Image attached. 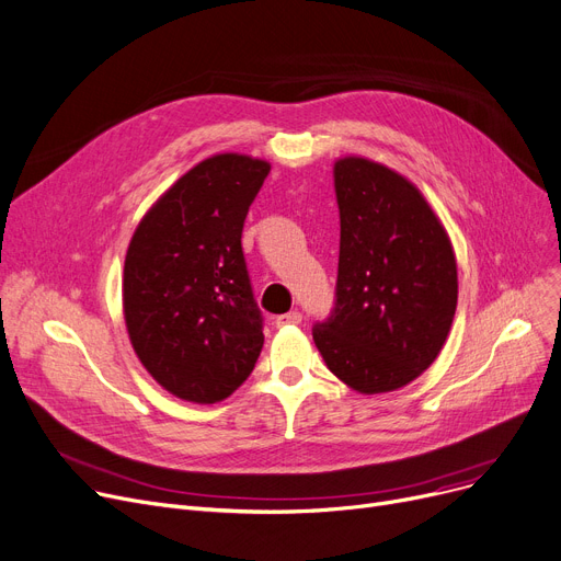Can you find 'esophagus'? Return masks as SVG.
<instances>
[{"mask_svg": "<svg viewBox=\"0 0 561 561\" xmlns=\"http://www.w3.org/2000/svg\"><path fill=\"white\" fill-rule=\"evenodd\" d=\"M304 314L299 310H289L285 314H278L274 317V327H291V324H301Z\"/></svg>", "mask_w": 561, "mask_h": 561, "instance_id": "esophagus-1", "label": "esophagus"}]
</instances>
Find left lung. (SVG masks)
Here are the masks:
<instances>
[{
	"mask_svg": "<svg viewBox=\"0 0 561 561\" xmlns=\"http://www.w3.org/2000/svg\"><path fill=\"white\" fill-rule=\"evenodd\" d=\"M335 301L312 340L358 392L411 383L440 354L457 310V260L415 186L363 157L335 162Z\"/></svg>",
	"mask_w": 561,
	"mask_h": 561,
	"instance_id": "obj_1",
	"label": "left lung"
}]
</instances>
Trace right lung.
I'll return each instance as SVG.
<instances>
[{
	"instance_id": "right-lung-1",
	"label": "right lung",
	"mask_w": 561,
	"mask_h": 561,
	"mask_svg": "<svg viewBox=\"0 0 561 561\" xmlns=\"http://www.w3.org/2000/svg\"><path fill=\"white\" fill-rule=\"evenodd\" d=\"M270 164L209 157L159 198L131 237L123 306L144 367L180 399L215 404L253 371L262 312L242 230Z\"/></svg>"
}]
</instances>
